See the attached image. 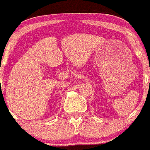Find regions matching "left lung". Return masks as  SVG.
Masks as SVG:
<instances>
[{"instance_id":"left-lung-1","label":"left lung","mask_w":150,"mask_h":150,"mask_svg":"<svg viewBox=\"0 0 150 150\" xmlns=\"http://www.w3.org/2000/svg\"><path fill=\"white\" fill-rule=\"evenodd\" d=\"M149 83H150V81H149Z\"/></svg>"}]
</instances>
